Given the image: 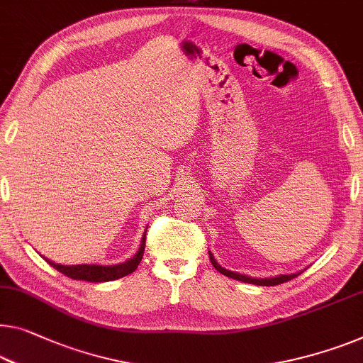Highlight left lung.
Returning a JSON list of instances; mask_svg holds the SVG:
<instances>
[{"label":"left lung","instance_id":"left-lung-1","mask_svg":"<svg viewBox=\"0 0 363 363\" xmlns=\"http://www.w3.org/2000/svg\"><path fill=\"white\" fill-rule=\"evenodd\" d=\"M208 256H210V262L213 264V267L218 270L220 274H223V275H226V277H231V279H235V280H241V282H246V284L262 285V286H272V285H279V284L289 282V280L298 277V275H300V272H296V274H289V275L280 274V275H277V277H270V279H254V277H247V275H242V274H238V272H231V270H226L225 267H221L220 264L215 261V257H213L212 252H208Z\"/></svg>","mask_w":363,"mask_h":363}]
</instances>
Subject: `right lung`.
Returning <instances> with one entry per match:
<instances>
[{"instance_id":"obj_1","label":"right lung","mask_w":363,"mask_h":363,"mask_svg":"<svg viewBox=\"0 0 363 363\" xmlns=\"http://www.w3.org/2000/svg\"><path fill=\"white\" fill-rule=\"evenodd\" d=\"M147 233V231H145ZM145 240L147 235L142 238V245H140L137 254L133 257H130L128 261L122 264H116V266H97V264H78V266H62V264L52 262L50 259L43 257L50 264L53 269H57L58 272L67 275V277L73 280H86V282H111V280H117L121 277L135 272V269L138 267L140 261H142L143 252H145Z\"/></svg>"}]
</instances>
